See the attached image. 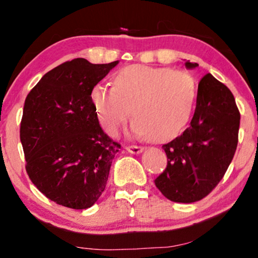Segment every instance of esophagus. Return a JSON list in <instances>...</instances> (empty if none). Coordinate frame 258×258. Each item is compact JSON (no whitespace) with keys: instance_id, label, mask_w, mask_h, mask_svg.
Masks as SVG:
<instances>
[{"instance_id":"34e87169","label":"esophagus","mask_w":258,"mask_h":258,"mask_svg":"<svg viewBox=\"0 0 258 258\" xmlns=\"http://www.w3.org/2000/svg\"><path fill=\"white\" fill-rule=\"evenodd\" d=\"M125 149L131 154H141L142 151L144 150V148L138 147V145H128V147H126Z\"/></svg>"}]
</instances>
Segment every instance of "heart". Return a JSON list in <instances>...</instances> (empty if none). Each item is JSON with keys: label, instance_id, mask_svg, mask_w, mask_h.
Instances as JSON below:
<instances>
[{"label": "heart", "instance_id": "1", "mask_svg": "<svg viewBox=\"0 0 258 258\" xmlns=\"http://www.w3.org/2000/svg\"><path fill=\"white\" fill-rule=\"evenodd\" d=\"M114 86L96 84L90 92L102 127L115 136L131 116V130L139 137L168 141L190 120L197 97V84L186 71L131 64L117 71Z\"/></svg>", "mask_w": 258, "mask_h": 258}]
</instances>
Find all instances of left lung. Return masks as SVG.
Here are the masks:
<instances>
[{
    "instance_id": "obj_1",
    "label": "left lung",
    "mask_w": 258,
    "mask_h": 258,
    "mask_svg": "<svg viewBox=\"0 0 258 258\" xmlns=\"http://www.w3.org/2000/svg\"><path fill=\"white\" fill-rule=\"evenodd\" d=\"M187 68L198 64L185 62ZM239 113L233 94L210 73L198 84L196 109L181 136L162 145L167 167L155 185L168 200L194 203L212 192L233 160Z\"/></svg>"
}]
</instances>
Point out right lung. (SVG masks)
Instances as JSON below:
<instances>
[{"mask_svg": "<svg viewBox=\"0 0 258 258\" xmlns=\"http://www.w3.org/2000/svg\"><path fill=\"white\" fill-rule=\"evenodd\" d=\"M119 61H67L42 77L25 99L20 123L26 172L49 200L72 209L97 202L121 145L101 128L90 99Z\"/></svg>", "mask_w": 258, "mask_h": 258, "instance_id": "1", "label": "right lung"}]
</instances>
